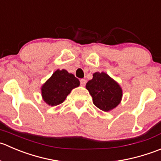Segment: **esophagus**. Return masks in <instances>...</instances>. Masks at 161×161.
<instances>
[{"label": "esophagus", "mask_w": 161, "mask_h": 161, "mask_svg": "<svg viewBox=\"0 0 161 161\" xmlns=\"http://www.w3.org/2000/svg\"><path fill=\"white\" fill-rule=\"evenodd\" d=\"M80 85L81 86H84L86 84V80L85 79H81V80H80Z\"/></svg>", "instance_id": "obj_1"}]
</instances>
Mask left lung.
<instances>
[{
    "label": "left lung",
    "instance_id": "left-lung-1",
    "mask_svg": "<svg viewBox=\"0 0 161 161\" xmlns=\"http://www.w3.org/2000/svg\"><path fill=\"white\" fill-rule=\"evenodd\" d=\"M93 103L101 110L108 112L117 107L121 101L122 88L117 82L104 72H96L86 84Z\"/></svg>",
    "mask_w": 161,
    "mask_h": 161
}]
</instances>
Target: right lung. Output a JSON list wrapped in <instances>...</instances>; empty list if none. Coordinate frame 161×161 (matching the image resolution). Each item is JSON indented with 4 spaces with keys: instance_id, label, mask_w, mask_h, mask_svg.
Wrapping results in <instances>:
<instances>
[{
    "instance_id": "obj_1",
    "label": "right lung",
    "mask_w": 161,
    "mask_h": 161,
    "mask_svg": "<svg viewBox=\"0 0 161 161\" xmlns=\"http://www.w3.org/2000/svg\"><path fill=\"white\" fill-rule=\"evenodd\" d=\"M80 85L75 76L66 69H57L41 87V95L44 101L51 106L64 102L71 91Z\"/></svg>"
}]
</instances>
